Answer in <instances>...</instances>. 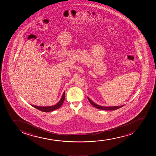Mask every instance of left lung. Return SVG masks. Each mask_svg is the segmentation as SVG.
Wrapping results in <instances>:
<instances>
[{"label": "left lung", "mask_w": 156, "mask_h": 156, "mask_svg": "<svg viewBox=\"0 0 156 156\" xmlns=\"http://www.w3.org/2000/svg\"><path fill=\"white\" fill-rule=\"evenodd\" d=\"M87 99L89 100V101L90 102V104H92V105L94 106V107L96 108L97 109H101V110H115L116 109H119L120 108H122L124 106L122 105L121 106H112V107H104V106H99L97 104H95V102H93L90 98H89V97H87Z\"/></svg>", "instance_id": "1"}]
</instances>
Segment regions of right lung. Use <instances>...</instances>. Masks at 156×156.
<instances>
[{"label": "right lung", "mask_w": 156, "mask_h": 156, "mask_svg": "<svg viewBox=\"0 0 156 156\" xmlns=\"http://www.w3.org/2000/svg\"><path fill=\"white\" fill-rule=\"evenodd\" d=\"M65 99V92L63 93L62 98H61L60 101L58 102L56 105L52 106H47V107H41V106H34L31 105V106L34 107L36 109H38L39 110L45 112H48L50 111L55 110L57 109H59L62 106V104L63 103Z\"/></svg>", "instance_id": "right-lung-1"}]
</instances>
